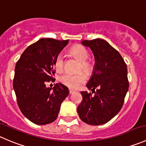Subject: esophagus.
Instances as JSON below:
<instances>
[{
    "mask_svg": "<svg viewBox=\"0 0 146 146\" xmlns=\"http://www.w3.org/2000/svg\"><path fill=\"white\" fill-rule=\"evenodd\" d=\"M74 92H75V91L74 90H72V89H69V93H70V94H72L74 93Z\"/></svg>",
    "mask_w": 146,
    "mask_h": 146,
    "instance_id": "1",
    "label": "esophagus"
}]
</instances>
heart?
Here are the masks:
<instances>
[{
	"label": "heart",
	"instance_id": "b5f03b06",
	"mask_svg": "<svg viewBox=\"0 0 146 146\" xmlns=\"http://www.w3.org/2000/svg\"><path fill=\"white\" fill-rule=\"evenodd\" d=\"M70 54L76 60L79 61L78 71H82L90 74L94 70V64L89 57V52L84 47L81 45H76L72 47ZM64 60L62 54H58L54 60V68L58 72H62L64 70ZM86 75L83 72H81L76 74H64L59 78V81L64 86L70 89H78L79 86L84 84L86 81Z\"/></svg>",
	"mask_w": 146,
	"mask_h": 146
}]
</instances>
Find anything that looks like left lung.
Masks as SVG:
<instances>
[{"instance_id":"obj_1","label":"left lung","mask_w":146,"mask_h":146,"mask_svg":"<svg viewBox=\"0 0 146 146\" xmlns=\"http://www.w3.org/2000/svg\"><path fill=\"white\" fill-rule=\"evenodd\" d=\"M82 43L90 47L95 57L94 74L86 84L94 94L81 92L82 101L77 112L83 122L102 125L121 109L129 86L127 66L120 53L106 40L95 39Z\"/></svg>"}]
</instances>
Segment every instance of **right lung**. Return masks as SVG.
Masks as SVG:
<instances>
[{"instance_id":"add662e5","label":"right lung","mask_w":146,"mask_h":146,"mask_svg":"<svg viewBox=\"0 0 146 146\" xmlns=\"http://www.w3.org/2000/svg\"><path fill=\"white\" fill-rule=\"evenodd\" d=\"M68 42L69 40L40 39L25 49L15 64L13 89L18 105L23 114L37 125L54 121L69 94L62 84L46 87L47 82L55 81L54 60Z\"/></svg>"}]
</instances>
